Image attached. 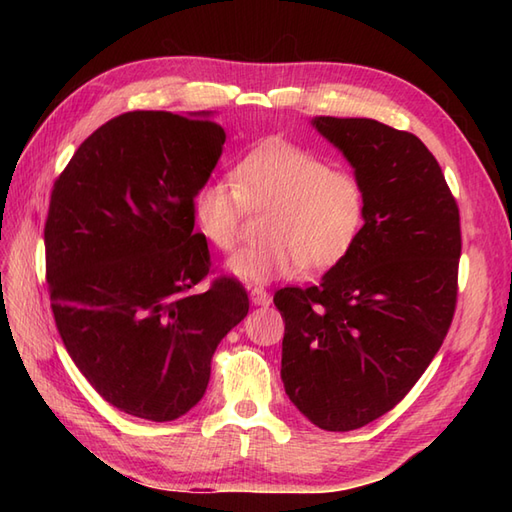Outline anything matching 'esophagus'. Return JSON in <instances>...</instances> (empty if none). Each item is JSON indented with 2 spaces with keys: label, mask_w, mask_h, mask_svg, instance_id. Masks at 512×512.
Wrapping results in <instances>:
<instances>
[{
  "label": "esophagus",
  "mask_w": 512,
  "mask_h": 512,
  "mask_svg": "<svg viewBox=\"0 0 512 512\" xmlns=\"http://www.w3.org/2000/svg\"><path fill=\"white\" fill-rule=\"evenodd\" d=\"M250 303H253V306H268L270 295L264 288H250Z\"/></svg>",
  "instance_id": "obj_1"
}]
</instances>
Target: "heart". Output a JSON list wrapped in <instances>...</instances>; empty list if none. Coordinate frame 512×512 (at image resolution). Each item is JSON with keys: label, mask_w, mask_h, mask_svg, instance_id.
<instances>
[{"label": "heart", "mask_w": 512, "mask_h": 512, "mask_svg": "<svg viewBox=\"0 0 512 512\" xmlns=\"http://www.w3.org/2000/svg\"><path fill=\"white\" fill-rule=\"evenodd\" d=\"M246 206L270 211L264 224L268 242L237 250L226 262L228 273L246 284L336 266L352 253L367 220V193L354 173L281 140L250 149L231 176L204 180L193 215L213 246L231 250Z\"/></svg>", "instance_id": "1"}]
</instances>
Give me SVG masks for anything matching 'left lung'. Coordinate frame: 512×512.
Instances as JSON below:
<instances>
[{
	"instance_id": "8db88e82",
	"label": "left lung",
	"mask_w": 512,
	"mask_h": 512,
	"mask_svg": "<svg viewBox=\"0 0 512 512\" xmlns=\"http://www.w3.org/2000/svg\"><path fill=\"white\" fill-rule=\"evenodd\" d=\"M367 193L363 235L319 286L281 288V380L303 416L352 431L407 396L438 354L458 297L460 211L418 136L372 118L314 116Z\"/></svg>"
}]
</instances>
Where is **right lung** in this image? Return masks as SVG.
<instances>
[{
  "label": "right lung",
  "mask_w": 512,
  "mask_h": 512,
  "mask_svg": "<svg viewBox=\"0 0 512 512\" xmlns=\"http://www.w3.org/2000/svg\"><path fill=\"white\" fill-rule=\"evenodd\" d=\"M211 112H127L54 182L46 273L74 365L129 416L169 422L202 400L217 345L248 314L237 279L209 275L193 198L222 156Z\"/></svg>",
  "instance_id": "obj_1"
}]
</instances>
